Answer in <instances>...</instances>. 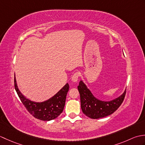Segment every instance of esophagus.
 <instances>
[{
    "instance_id": "obj_1",
    "label": "esophagus",
    "mask_w": 145,
    "mask_h": 145,
    "mask_svg": "<svg viewBox=\"0 0 145 145\" xmlns=\"http://www.w3.org/2000/svg\"><path fill=\"white\" fill-rule=\"evenodd\" d=\"M80 72H76V73H75L74 74H73V76H72V80L73 82H77L79 77H80Z\"/></svg>"
}]
</instances>
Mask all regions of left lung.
Listing matches in <instances>:
<instances>
[{"label": "left lung", "mask_w": 145, "mask_h": 145, "mask_svg": "<svg viewBox=\"0 0 145 145\" xmlns=\"http://www.w3.org/2000/svg\"><path fill=\"white\" fill-rule=\"evenodd\" d=\"M80 95L81 108L86 116L92 119L103 118L114 113L121 105L126 95V90L121 96L110 101L97 99L84 82L80 81L78 86Z\"/></svg>", "instance_id": "left-lung-1"}]
</instances>
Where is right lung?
I'll list each match as a JSON object with an SVG mask.
<instances>
[{"instance_id": "right-lung-1", "label": "right lung", "mask_w": 145, "mask_h": 145, "mask_svg": "<svg viewBox=\"0 0 145 145\" xmlns=\"http://www.w3.org/2000/svg\"><path fill=\"white\" fill-rule=\"evenodd\" d=\"M14 87L18 97L27 110L35 118L42 121L54 120L62 113L67 92L69 90V85L67 84L50 99L44 102L37 103L27 99L22 95L17 86L15 77H14Z\"/></svg>"}]
</instances>
